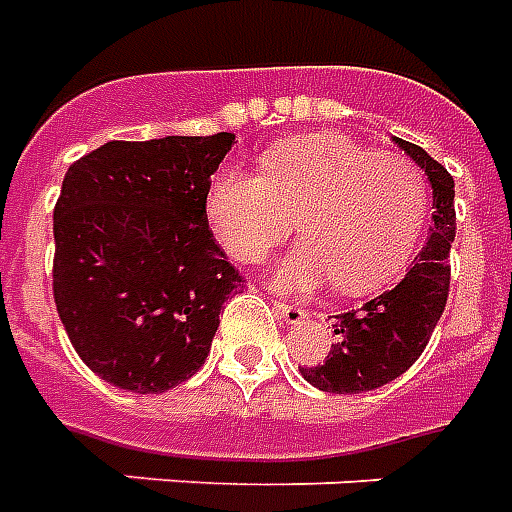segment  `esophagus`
<instances>
[{
  "mask_svg": "<svg viewBox=\"0 0 512 512\" xmlns=\"http://www.w3.org/2000/svg\"><path fill=\"white\" fill-rule=\"evenodd\" d=\"M275 313H278L280 318H283V321H286V324H291V326L302 324V321L307 318V313L302 310V307L288 305V302H275Z\"/></svg>",
  "mask_w": 512,
  "mask_h": 512,
  "instance_id": "34e87169",
  "label": "esophagus"
}]
</instances>
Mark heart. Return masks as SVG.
<instances>
[{
    "label": "heart",
    "instance_id": "1",
    "mask_svg": "<svg viewBox=\"0 0 512 512\" xmlns=\"http://www.w3.org/2000/svg\"><path fill=\"white\" fill-rule=\"evenodd\" d=\"M207 224L242 264L299 242L275 270L283 291L334 283L372 294L407 270L429 221L424 172L397 153H372L343 134H307L261 153L259 172L221 167L205 197Z\"/></svg>",
    "mask_w": 512,
    "mask_h": 512
}]
</instances>
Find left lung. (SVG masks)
<instances>
[{
	"label": "left lung",
	"instance_id": "left-lung-1",
	"mask_svg": "<svg viewBox=\"0 0 512 512\" xmlns=\"http://www.w3.org/2000/svg\"><path fill=\"white\" fill-rule=\"evenodd\" d=\"M394 142L424 169L432 183L434 224L429 226V237L413 267L397 286L370 299L367 305H361V310L334 315L332 326L337 343L332 345L324 364L299 367L307 383L332 394L372 391L410 370L424 353L448 302V256L456 237L453 178L424 148L399 137Z\"/></svg>",
	"mask_w": 512,
	"mask_h": 512
}]
</instances>
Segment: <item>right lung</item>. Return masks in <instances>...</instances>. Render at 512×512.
I'll use <instances>...</instances> for the list:
<instances>
[{
    "label": "right lung",
    "mask_w": 512,
    "mask_h": 512,
    "mask_svg": "<svg viewBox=\"0 0 512 512\" xmlns=\"http://www.w3.org/2000/svg\"><path fill=\"white\" fill-rule=\"evenodd\" d=\"M234 134L105 142L69 164L53 207V299L99 378L161 394L205 364L242 283L205 197Z\"/></svg>",
    "instance_id": "add662e5"
}]
</instances>
